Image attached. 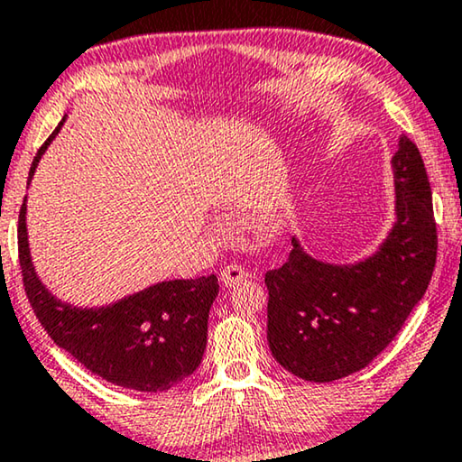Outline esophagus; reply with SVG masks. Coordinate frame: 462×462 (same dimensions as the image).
Wrapping results in <instances>:
<instances>
[{
  "label": "esophagus",
  "mask_w": 462,
  "mask_h": 462,
  "mask_svg": "<svg viewBox=\"0 0 462 462\" xmlns=\"http://www.w3.org/2000/svg\"><path fill=\"white\" fill-rule=\"evenodd\" d=\"M246 278H249V272H246L243 265L230 263L222 270V284H224V287H228V289L236 287V284L246 281Z\"/></svg>",
  "instance_id": "obj_1"
}]
</instances>
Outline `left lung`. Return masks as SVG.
Masks as SVG:
<instances>
[{"instance_id": "left-lung-1", "label": "left lung", "mask_w": 462, "mask_h": 462, "mask_svg": "<svg viewBox=\"0 0 462 462\" xmlns=\"http://www.w3.org/2000/svg\"><path fill=\"white\" fill-rule=\"evenodd\" d=\"M395 224L358 263H327L293 238L289 259L265 274L268 343L303 381L330 383L368 366L423 299L438 255L431 186L423 157L402 135L392 159Z\"/></svg>"}]
</instances>
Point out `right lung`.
<instances>
[{
  "mask_svg": "<svg viewBox=\"0 0 462 462\" xmlns=\"http://www.w3.org/2000/svg\"><path fill=\"white\" fill-rule=\"evenodd\" d=\"M60 125L39 148L29 180ZM18 259L29 303L58 347L89 373L134 392H165L203 360L207 320L219 293L217 276L165 281L102 308H75L45 289L33 268L27 236V199L18 216Z\"/></svg>",
  "mask_w": 462,
  "mask_h": 462,
  "instance_id": "obj_1",
  "label": "right lung"
}]
</instances>
